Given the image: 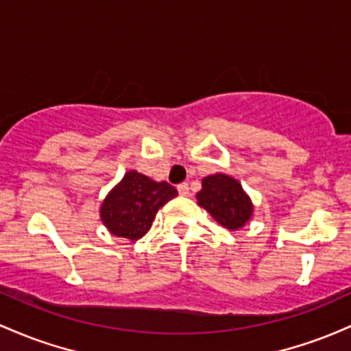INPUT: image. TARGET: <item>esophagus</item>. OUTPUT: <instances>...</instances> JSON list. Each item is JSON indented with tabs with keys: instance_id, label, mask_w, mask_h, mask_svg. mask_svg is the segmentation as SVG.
Returning a JSON list of instances; mask_svg holds the SVG:
<instances>
[{
	"instance_id": "esophagus-1",
	"label": "esophagus",
	"mask_w": 351,
	"mask_h": 351,
	"mask_svg": "<svg viewBox=\"0 0 351 351\" xmlns=\"http://www.w3.org/2000/svg\"><path fill=\"white\" fill-rule=\"evenodd\" d=\"M177 191H179V194L182 197H187L189 195V184L187 182L179 184V186H177Z\"/></svg>"
}]
</instances>
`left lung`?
Returning <instances> with one entry per match:
<instances>
[{
    "label": "left lung",
    "mask_w": 351,
    "mask_h": 351,
    "mask_svg": "<svg viewBox=\"0 0 351 351\" xmlns=\"http://www.w3.org/2000/svg\"><path fill=\"white\" fill-rule=\"evenodd\" d=\"M197 202L228 230L245 226L254 212L250 197L243 192L239 180L226 174L204 177Z\"/></svg>",
    "instance_id": "obj_1"
}]
</instances>
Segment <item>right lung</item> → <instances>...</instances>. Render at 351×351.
<instances>
[{
    "label": "right lung",
    "instance_id": "1",
    "mask_svg": "<svg viewBox=\"0 0 351 351\" xmlns=\"http://www.w3.org/2000/svg\"><path fill=\"white\" fill-rule=\"evenodd\" d=\"M176 195L171 184L129 171L102 202L101 220L112 235L134 242L147 234L157 210Z\"/></svg>",
    "mask_w": 351,
    "mask_h": 351
}]
</instances>
